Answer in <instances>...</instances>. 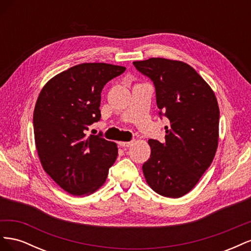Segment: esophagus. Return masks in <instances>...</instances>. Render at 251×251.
I'll list each match as a JSON object with an SVG mask.
<instances>
[{
    "mask_svg": "<svg viewBox=\"0 0 251 251\" xmlns=\"http://www.w3.org/2000/svg\"><path fill=\"white\" fill-rule=\"evenodd\" d=\"M118 143H119V146H121V147L128 148V147L132 146L133 141H120V142H118Z\"/></svg>",
    "mask_w": 251,
    "mask_h": 251,
    "instance_id": "34e87169",
    "label": "esophagus"
}]
</instances>
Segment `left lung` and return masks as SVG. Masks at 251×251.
Wrapping results in <instances>:
<instances>
[{"mask_svg":"<svg viewBox=\"0 0 251 251\" xmlns=\"http://www.w3.org/2000/svg\"><path fill=\"white\" fill-rule=\"evenodd\" d=\"M133 64L154 82L159 115L170 120L163 143L149 140L144 177L157 194L180 198L198 183L216 155L220 117L216 95L193 67L180 60L151 57Z\"/></svg>","mask_w":251,"mask_h":251,"instance_id":"left-lung-1","label":"left lung"}]
</instances>
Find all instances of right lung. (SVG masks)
Here are the masks:
<instances>
[{
  "mask_svg": "<svg viewBox=\"0 0 251 251\" xmlns=\"http://www.w3.org/2000/svg\"><path fill=\"white\" fill-rule=\"evenodd\" d=\"M126 68L104 63L79 64L55 75L42 89L33 112L37 155L44 171L73 196L93 194L115 162V142L87 135L100 119L101 91Z\"/></svg>",
  "mask_w": 251,
  "mask_h": 251,
  "instance_id": "1",
  "label": "right lung"
}]
</instances>
